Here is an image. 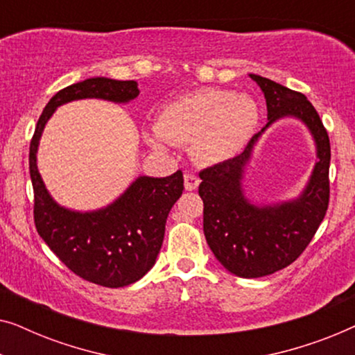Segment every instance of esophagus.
Listing matches in <instances>:
<instances>
[{
  "label": "esophagus",
  "mask_w": 355,
  "mask_h": 355,
  "mask_svg": "<svg viewBox=\"0 0 355 355\" xmlns=\"http://www.w3.org/2000/svg\"><path fill=\"white\" fill-rule=\"evenodd\" d=\"M198 184H200V179H198L196 173L187 171L184 174V186H186L187 191H193V189H197Z\"/></svg>",
  "instance_id": "1"
}]
</instances>
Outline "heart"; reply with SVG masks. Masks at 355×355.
<instances>
[{
    "label": "heart",
    "mask_w": 355,
    "mask_h": 355,
    "mask_svg": "<svg viewBox=\"0 0 355 355\" xmlns=\"http://www.w3.org/2000/svg\"><path fill=\"white\" fill-rule=\"evenodd\" d=\"M260 121L259 106L250 96L203 89L174 100L159 114L158 125L147 132L153 147L193 144L205 163H220L239 153Z\"/></svg>",
    "instance_id": "b5f03b06"
}]
</instances>
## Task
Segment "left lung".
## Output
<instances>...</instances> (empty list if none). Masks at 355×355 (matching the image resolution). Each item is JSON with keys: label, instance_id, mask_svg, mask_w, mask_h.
<instances>
[{"label": "left lung", "instance_id": "1", "mask_svg": "<svg viewBox=\"0 0 355 355\" xmlns=\"http://www.w3.org/2000/svg\"><path fill=\"white\" fill-rule=\"evenodd\" d=\"M263 92L268 123L249 140L244 152L200 171L207 244L227 271L241 278H260L286 268L310 244L329 202V137L307 96L250 74ZM281 117H297L318 145V163L304 192L294 201L257 207L241 191L243 168L264 129Z\"/></svg>", "mask_w": 355, "mask_h": 355}]
</instances>
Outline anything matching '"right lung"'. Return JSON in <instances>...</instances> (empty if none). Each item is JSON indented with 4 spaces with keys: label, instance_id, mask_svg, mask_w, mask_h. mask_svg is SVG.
Masks as SVG:
<instances>
[{
    "label": "right lung",
    "instance_id": "add662e5",
    "mask_svg": "<svg viewBox=\"0 0 355 355\" xmlns=\"http://www.w3.org/2000/svg\"><path fill=\"white\" fill-rule=\"evenodd\" d=\"M139 95L135 80L92 77L58 92L43 110L31 142L33 220L38 234L72 273L105 288L139 281L162 249L168 213L184 191L182 171L168 178L140 176L118 200L96 211H72L48 193L37 168V148L46 121L72 100L101 98L128 103Z\"/></svg>",
    "mask_w": 355,
    "mask_h": 355
}]
</instances>
